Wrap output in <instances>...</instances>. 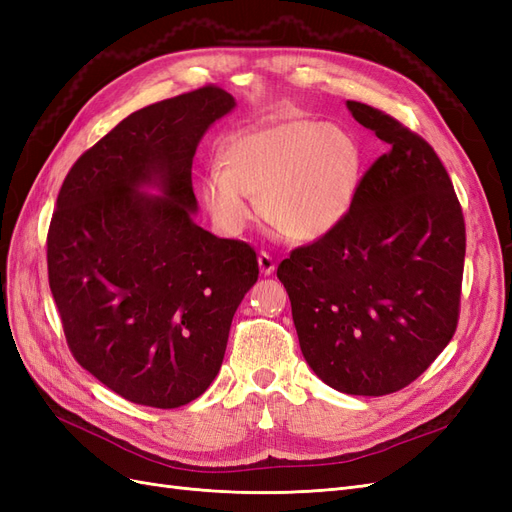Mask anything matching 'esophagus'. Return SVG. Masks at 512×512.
I'll return each instance as SVG.
<instances>
[{
  "mask_svg": "<svg viewBox=\"0 0 512 512\" xmlns=\"http://www.w3.org/2000/svg\"><path fill=\"white\" fill-rule=\"evenodd\" d=\"M258 267L262 275H271L275 271V260L269 252H260L258 254Z\"/></svg>",
  "mask_w": 512,
  "mask_h": 512,
  "instance_id": "34e87169",
  "label": "esophagus"
}]
</instances>
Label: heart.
Wrapping results in <instances>:
<instances>
[{
    "label": "heart",
    "mask_w": 512,
    "mask_h": 512,
    "mask_svg": "<svg viewBox=\"0 0 512 512\" xmlns=\"http://www.w3.org/2000/svg\"><path fill=\"white\" fill-rule=\"evenodd\" d=\"M361 153L354 138L318 119L267 121L232 134L220 168L205 175L203 200L226 235L265 220L297 241H316L342 226L354 205Z\"/></svg>",
    "instance_id": "heart-1"
}]
</instances>
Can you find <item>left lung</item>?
Returning <instances> with one entry per match:
<instances>
[{
  "instance_id": "1",
  "label": "left lung",
  "mask_w": 512,
  "mask_h": 512,
  "mask_svg": "<svg viewBox=\"0 0 512 512\" xmlns=\"http://www.w3.org/2000/svg\"><path fill=\"white\" fill-rule=\"evenodd\" d=\"M348 108L389 151L365 170L342 226L294 247L277 277L316 376L380 397L414 382L455 335L466 222L423 136L374 106Z\"/></svg>"
}]
</instances>
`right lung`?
Returning <instances> with one entry per match:
<instances>
[{
    "label": "right lung",
    "mask_w": 512,
    "mask_h": 512,
    "mask_svg": "<svg viewBox=\"0 0 512 512\" xmlns=\"http://www.w3.org/2000/svg\"><path fill=\"white\" fill-rule=\"evenodd\" d=\"M232 106L218 85L149 104L89 147L59 190L46 265L68 348L132 404L166 410L203 395L258 280L250 243L190 218L196 145ZM151 180L164 197L135 190Z\"/></svg>",
    "instance_id": "obj_1"
}]
</instances>
